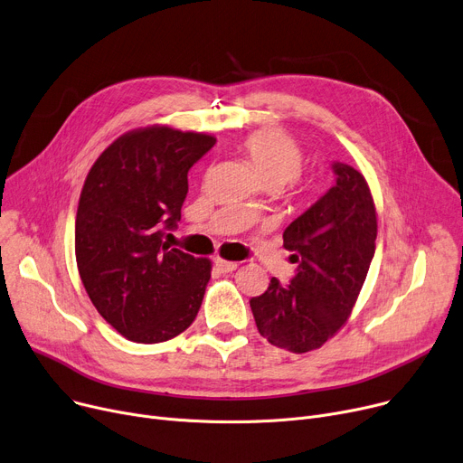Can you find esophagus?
Listing matches in <instances>:
<instances>
[{
    "label": "esophagus",
    "instance_id": "34e87169",
    "mask_svg": "<svg viewBox=\"0 0 463 463\" xmlns=\"http://www.w3.org/2000/svg\"><path fill=\"white\" fill-rule=\"evenodd\" d=\"M215 268H218L223 273H229V271H234L238 268V264L232 262V260H225V259L218 257V259H215Z\"/></svg>",
    "mask_w": 463,
    "mask_h": 463
}]
</instances>
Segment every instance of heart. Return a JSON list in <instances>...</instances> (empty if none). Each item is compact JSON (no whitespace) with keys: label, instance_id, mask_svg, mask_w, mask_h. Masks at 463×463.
<instances>
[{"label":"heart","instance_id":"b5f03b06","mask_svg":"<svg viewBox=\"0 0 463 463\" xmlns=\"http://www.w3.org/2000/svg\"><path fill=\"white\" fill-rule=\"evenodd\" d=\"M245 158L255 167L262 186L301 199L313 188V178L303 171L299 143L281 128H259L240 141ZM253 210L251 204H243Z\"/></svg>","mask_w":463,"mask_h":463}]
</instances>
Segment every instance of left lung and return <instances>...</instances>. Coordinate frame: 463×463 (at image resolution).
I'll return each mask as SVG.
<instances>
[{"label":"left lung","mask_w":463,"mask_h":463,"mask_svg":"<svg viewBox=\"0 0 463 463\" xmlns=\"http://www.w3.org/2000/svg\"><path fill=\"white\" fill-rule=\"evenodd\" d=\"M336 184L283 232L298 273L288 287L271 277L250 305L268 343L305 354L322 348L348 322L371 268L378 212L366 178L335 164Z\"/></svg>","instance_id":"obj_1"}]
</instances>
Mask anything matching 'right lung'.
Returning <instances> with one entry per match:
<instances>
[{
    "instance_id": "right-lung-1",
    "label": "right lung",
    "mask_w": 463,
    "mask_h": 463,
    "mask_svg": "<svg viewBox=\"0 0 463 463\" xmlns=\"http://www.w3.org/2000/svg\"><path fill=\"white\" fill-rule=\"evenodd\" d=\"M215 137L150 125L92 164L76 212V264L95 309L132 343H165L195 320L212 262L169 250L188 171Z\"/></svg>"
}]
</instances>
